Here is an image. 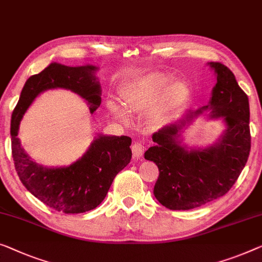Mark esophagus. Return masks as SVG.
<instances>
[{"label":"esophagus","mask_w":262,"mask_h":262,"mask_svg":"<svg viewBox=\"0 0 262 262\" xmlns=\"http://www.w3.org/2000/svg\"><path fill=\"white\" fill-rule=\"evenodd\" d=\"M132 151H133V156H134V159H140L143 155L144 147L140 142H135L132 146Z\"/></svg>","instance_id":"1"}]
</instances>
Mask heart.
Returning a JSON list of instances; mask_svg holds the SVG:
<instances>
[{
  "instance_id": "1",
  "label": "heart",
  "mask_w": 262,
  "mask_h": 262,
  "mask_svg": "<svg viewBox=\"0 0 262 262\" xmlns=\"http://www.w3.org/2000/svg\"><path fill=\"white\" fill-rule=\"evenodd\" d=\"M170 81L171 76L168 74L156 72L127 82L120 89L122 104L109 100V111L115 118L127 122L130 113L135 114L147 111L158 100L150 115L155 121L162 120L171 109L181 103L188 94V89L181 82H175L168 87Z\"/></svg>"
}]
</instances>
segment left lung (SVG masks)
<instances>
[{"label":"left lung","instance_id":"left-lung-1","mask_svg":"<svg viewBox=\"0 0 262 262\" xmlns=\"http://www.w3.org/2000/svg\"><path fill=\"white\" fill-rule=\"evenodd\" d=\"M208 64L216 75L209 104L154 133L151 139L156 144L144 153V159L155 162L160 171L154 186L156 200L171 210L193 209L224 196L251 151L248 96L228 67L220 62ZM205 110L212 111V118H224V134L213 146L187 150L178 141L182 127Z\"/></svg>","mask_w":262,"mask_h":262}]
</instances>
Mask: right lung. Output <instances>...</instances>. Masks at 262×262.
Instances as JSON below:
<instances>
[{"instance_id": "1", "label": "right lung", "mask_w": 262, "mask_h": 262, "mask_svg": "<svg viewBox=\"0 0 262 262\" xmlns=\"http://www.w3.org/2000/svg\"><path fill=\"white\" fill-rule=\"evenodd\" d=\"M95 66L68 67L50 63L30 76L11 115V153L19 180L29 192L50 208L79 214L96 208L106 198L114 178L132 159L129 136L99 135L81 159L67 167L48 168L26 153L17 138L19 122L38 94L48 89H69L87 101L93 114L101 104V85Z\"/></svg>"}]
</instances>
